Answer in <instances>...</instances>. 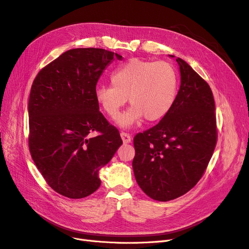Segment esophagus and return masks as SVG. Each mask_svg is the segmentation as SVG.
<instances>
[{
  "mask_svg": "<svg viewBox=\"0 0 249 249\" xmlns=\"http://www.w3.org/2000/svg\"><path fill=\"white\" fill-rule=\"evenodd\" d=\"M120 136H122V139H123L124 143H130L131 142V136L127 133L122 132V133H120Z\"/></svg>",
  "mask_w": 249,
  "mask_h": 249,
  "instance_id": "34e87169",
  "label": "esophagus"
}]
</instances>
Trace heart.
Here are the masks:
<instances>
[{"label": "heart", "mask_w": 249, "mask_h": 249, "mask_svg": "<svg viewBox=\"0 0 249 249\" xmlns=\"http://www.w3.org/2000/svg\"><path fill=\"white\" fill-rule=\"evenodd\" d=\"M110 80L112 86L95 88V101L105 114L114 119L127 99L132 107L117 118L124 129L143 117L148 123L162 119L176 101L178 72L168 62L134 58L113 71Z\"/></svg>", "instance_id": "b5f03b06"}]
</instances>
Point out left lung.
Masks as SVG:
<instances>
[{"mask_svg":"<svg viewBox=\"0 0 249 249\" xmlns=\"http://www.w3.org/2000/svg\"><path fill=\"white\" fill-rule=\"evenodd\" d=\"M176 60L180 86L173 106L159 124L134 138L135 178L159 201L182 196L197 184L217 142L212 90L183 59Z\"/></svg>","mask_w":249,"mask_h":249,"instance_id":"1","label":"left lung"}]
</instances>
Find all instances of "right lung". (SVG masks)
<instances>
[{
  "label": "right lung",
  "mask_w": 249,
  "mask_h": 249,
  "mask_svg": "<svg viewBox=\"0 0 249 249\" xmlns=\"http://www.w3.org/2000/svg\"><path fill=\"white\" fill-rule=\"evenodd\" d=\"M123 56L104 49L66 51L37 74L29 97V148L49 186L83 198L101 186L100 170L123 144L100 112L95 87L105 69ZM92 131L100 135L90 138Z\"/></svg>",
  "instance_id": "1"
}]
</instances>
